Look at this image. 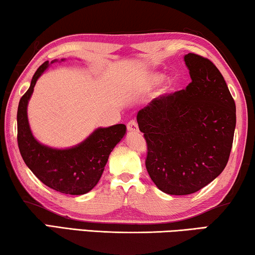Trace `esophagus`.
Here are the masks:
<instances>
[{
    "label": "esophagus",
    "mask_w": 255,
    "mask_h": 255,
    "mask_svg": "<svg viewBox=\"0 0 255 255\" xmlns=\"http://www.w3.org/2000/svg\"><path fill=\"white\" fill-rule=\"evenodd\" d=\"M127 130L130 131V132H135L138 130V125L136 123L135 120H130L129 123L127 124Z\"/></svg>",
    "instance_id": "esophagus-1"
}]
</instances>
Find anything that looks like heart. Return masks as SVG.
Segmentation results:
<instances>
[{"instance_id":"heart-1","label":"heart","mask_w":255,"mask_h":255,"mask_svg":"<svg viewBox=\"0 0 255 255\" xmlns=\"http://www.w3.org/2000/svg\"><path fill=\"white\" fill-rule=\"evenodd\" d=\"M162 80H164V75L160 74V73H153L151 74L149 79H147V82H149V85H158V83H160Z\"/></svg>"}]
</instances>
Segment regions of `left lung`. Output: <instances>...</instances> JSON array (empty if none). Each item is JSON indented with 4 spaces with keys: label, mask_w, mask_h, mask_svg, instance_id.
Masks as SVG:
<instances>
[{
    "label": "left lung",
    "mask_w": 255,
    "mask_h": 255,
    "mask_svg": "<svg viewBox=\"0 0 255 255\" xmlns=\"http://www.w3.org/2000/svg\"><path fill=\"white\" fill-rule=\"evenodd\" d=\"M191 82L139 110L146 140L145 167L168 195L197 192L227 166L236 127V105L221 72L210 59L184 56Z\"/></svg>",
    "instance_id": "obj_1"
}]
</instances>
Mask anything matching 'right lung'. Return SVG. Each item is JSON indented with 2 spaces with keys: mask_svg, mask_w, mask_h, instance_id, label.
Instances as JSON below:
<instances>
[{
  "mask_svg": "<svg viewBox=\"0 0 255 255\" xmlns=\"http://www.w3.org/2000/svg\"><path fill=\"white\" fill-rule=\"evenodd\" d=\"M52 63V62H51ZM44 62L33 75L28 90L19 101L17 112V140L25 164L47 187L66 195H85L98 183L109 155L126 134L123 124L98 128L79 145L57 150L40 144L34 138L27 119V104L34 86L47 70Z\"/></svg>",
  "mask_w": 255,
  "mask_h": 255,
  "instance_id": "1",
  "label": "right lung"
}]
</instances>
